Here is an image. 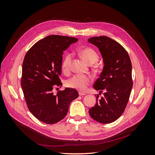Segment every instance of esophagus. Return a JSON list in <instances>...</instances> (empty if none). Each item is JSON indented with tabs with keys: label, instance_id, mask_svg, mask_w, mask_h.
I'll return each mask as SVG.
<instances>
[{
	"label": "esophagus",
	"instance_id": "esophagus-1",
	"mask_svg": "<svg viewBox=\"0 0 155 155\" xmlns=\"http://www.w3.org/2000/svg\"><path fill=\"white\" fill-rule=\"evenodd\" d=\"M79 96H85V95H86V94L85 93H84V92H79Z\"/></svg>",
	"mask_w": 155,
	"mask_h": 155
}]
</instances>
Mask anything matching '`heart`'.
Masks as SVG:
<instances>
[{"label": "heart", "instance_id": "1", "mask_svg": "<svg viewBox=\"0 0 155 155\" xmlns=\"http://www.w3.org/2000/svg\"><path fill=\"white\" fill-rule=\"evenodd\" d=\"M79 53H80L83 59L87 63L90 64L96 63L99 59V55H98L97 53L91 48H84L81 50ZM72 59V54L67 53L64 55L61 63V68L63 72L66 74L69 72ZM91 81L92 78L90 76L76 74L72 78H70L67 81V85L68 87L77 89V90L81 91H84L86 90L87 86L91 83Z\"/></svg>", "mask_w": 155, "mask_h": 155}]
</instances>
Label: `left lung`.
I'll list each match as a JSON object with an SVG mask.
<instances>
[{
  "mask_svg": "<svg viewBox=\"0 0 155 155\" xmlns=\"http://www.w3.org/2000/svg\"><path fill=\"white\" fill-rule=\"evenodd\" d=\"M88 42L99 48L104 63L94 88L105 91L99 99L97 95L96 104L89 109V114L97 122L109 124L120 118L128 103L133 88L132 64L127 51L110 37H94Z\"/></svg>",
  "mask_w": 155,
  "mask_h": 155,
  "instance_id": "1",
  "label": "left lung"
}]
</instances>
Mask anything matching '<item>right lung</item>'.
Listing matches in <instances>:
<instances>
[{"instance_id": "obj_1", "label": "right lung", "mask_w": 155, "mask_h": 155, "mask_svg": "<svg viewBox=\"0 0 155 155\" xmlns=\"http://www.w3.org/2000/svg\"><path fill=\"white\" fill-rule=\"evenodd\" d=\"M75 37L51 35L45 37L28 51L22 63L21 87L29 110L42 122L54 124L63 120L70 102L79 96L74 88H65L57 94L55 86L62 85V55Z\"/></svg>"}]
</instances>
